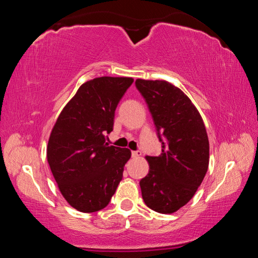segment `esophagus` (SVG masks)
Instances as JSON below:
<instances>
[{
  "mask_svg": "<svg viewBox=\"0 0 258 258\" xmlns=\"http://www.w3.org/2000/svg\"><path fill=\"white\" fill-rule=\"evenodd\" d=\"M142 154H141V151H132V157H133V158H138V157H140V156H141Z\"/></svg>",
  "mask_w": 258,
  "mask_h": 258,
  "instance_id": "esophagus-1",
  "label": "esophagus"
}]
</instances>
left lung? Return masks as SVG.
I'll list each match as a JSON object with an SVG mask.
<instances>
[{"label": "left lung", "mask_w": 258, "mask_h": 258, "mask_svg": "<svg viewBox=\"0 0 258 258\" xmlns=\"http://www.w3.org/2000/svg\"><path fill=\"white\" fill-rule=\"evenodd\" d=\"M151 112L161 154L147 156L149 173L140 181L143 202L161 214L176 212L194 197L206 175L209 142L191 100L166 81H135Z\"/></svg>", "instance_id": "1"}]
</instances>
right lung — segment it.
Here are the masks:
<instances>
[{
	"instance_id": "add662e5",
	"label": "right lung",
	"mask_w": 258,
	"mask_h": 258,
	"mask_svg": "<svg viewBox=\"0 0 258 258\" xmlns=\"http://www.w3.org/2000/svg\"><path fill=\"white\" fill-rule=\"evenodd\" d=\"M131 77H98L80 86L56 119L46 148L47 163L67 203L94 213L110 202L131 158L127 148L109 146L117 104Z\"/></svg>"
}]
</instances>
